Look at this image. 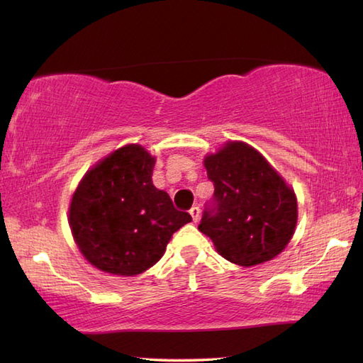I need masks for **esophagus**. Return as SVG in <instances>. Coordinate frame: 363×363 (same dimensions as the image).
<instances>
[{
  "label": "esophagus",
  "instance_id": "esophagus-1",
  "mask_svg": "<svg viewBox=\"0 0 363 363\" xmlns=\"http://www.w3.org/2000/svg\"><path fill=\"white\" fill-rule=\"evenodd\" d=\"M199 213H201V211H199L198 206H194V207H191V209H190V215H191V218H194L195 223L199 220Z\"/></svg>",
  "mask_w": 363,
  "mask_h": 363
}]
</instances>
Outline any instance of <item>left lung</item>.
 Wrapping results in <instances>:
<instances>
[{"instance_id": "obj_1", "label": "left lung", "mask_w": 363, "mask_h": 363, "mask_svg": "<svg viewBox=\"0 0 363 363\" xmlns=\"http://www.w3.org/2000/svg\"><path fill=\"white\" fill-rule=\"evenodd\" d=\"M213 182V207L198 229L221 257L254 267L281 254L295 234L298 201L269 162L245 142H226L204 157Z\"/></svg>"}]
</instances>
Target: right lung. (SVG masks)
Listing matches in <instances>:
<instances>
[{"label": "right lung", "instance_id": "add662e5", "mask_svg": "<svg viewBox=\"0 0 363 363\" xmlns=\"http://www.w3.org/2000/svg\"><path fill=\"white\" fill-rule=\"evenodd\" d=\"M156 157L129 143L87 169L68 207L74 243L104 273L135 276L164 256L177 229L191 221L152 184Z\"/></svg>", "mask_w": 363, "mask_h": 363}]
</instances>
